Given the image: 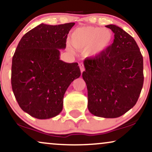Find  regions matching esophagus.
Segmentation results:
<instances>
[{"mask_svg":"<svg viewBox=\"0 0 152 152\" xmlns=\"http://www.w3.org/2000/svg\"><path fill=\"white\" fill-rule=\"evenodd\" d=\"M79 67H80V72H81V73H82L84 71V69H85V68H84L83 64V63H80V64H79Z\"/></svg>","mask_w":152,"mask_h":152,"instance_id":"34e87169","label":"esophagus"}]
</instances>
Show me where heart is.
Segmentation results:
<instances>
[{"label": "heart", "mask_w": 152, "mask_h": 152, "mask_svg": "<svg viewBox=\"0 0 152 152\" xmlns=\"http://www.w3.org/2000/svg\"><path fill=\"white\" fill-rule=\"evenodd\" d=\"M113 34L109 28L95 26H86L77 28L73 32L71 41L74 48L86 49L90 56H95L103 52L110 45Z\"/></svg>", "instance_id": "obj_1"}]
</instances>
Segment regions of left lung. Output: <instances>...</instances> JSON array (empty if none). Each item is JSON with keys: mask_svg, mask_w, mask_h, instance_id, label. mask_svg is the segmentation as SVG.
<instances>
[{"mask_svg": "<svg viewBox=\"0 0 152 152\" xmlns=\"http://www.w3.org/2000/svg\"><path fill=\"white\" fill-rule=\"evenodd\" d=\"M106 27L114 32V42L84 60L82 76L87 86L90 112L112 118L124 115L137 102L144 83L143 57L127 32L114 24Z\"/></svg>", "mask_w": 152, "mask_h": 152, "instance_id": "8db88e82", "label": "left lung"}]
</instances>
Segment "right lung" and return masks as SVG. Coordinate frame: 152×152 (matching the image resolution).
Masks as SVG:
<instances>
[{
    "label": "right lung",
    "instance_id": "add662e5",
    "mask_svg": "<svg viewBox=\"0 0 152 152\" xmlns=\"http://www.w3.org/2000/svg\"><path fill=\"white\" fill-rule=\"evenodd\" d=\"M74 24H41L19 42L12 57L11 84L21 109L34 118L58 115L65 92L80 76L78 63L59 59V49H65L67 35Z\"/></svg>",
    "mask_w": 152,
    "mask_h": 152
}]
</instances>
